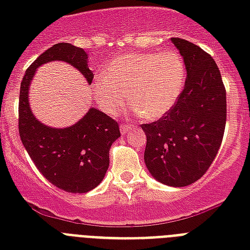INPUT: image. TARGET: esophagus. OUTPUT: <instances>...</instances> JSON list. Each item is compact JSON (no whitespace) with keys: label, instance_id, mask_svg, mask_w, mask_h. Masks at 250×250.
<instances>
[{"label":"esophagus","instance_id":"34e87169","mask_svg":"<svg viewBox=\"0 0 250 250\" xmlns=\"http://www.w3.org/2000/svg\"><path fill=\"white\" fill-rule=\"evenodd\" d=\"M132 128H133V125H121L122 135H125V133L128 132V131H131Z\"/></svg>","mask_w":250,"mask_h":250}]
</instances>
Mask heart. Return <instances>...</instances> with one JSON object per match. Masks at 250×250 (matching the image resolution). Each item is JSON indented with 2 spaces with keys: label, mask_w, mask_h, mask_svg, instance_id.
<instances>
[{
  "label": "heart",
  "mask_w": 250,
  "mask_h": 250,
  "mask_svg": "<svg viewBox=\"0 0 250 250\" xmlns=\"http://www.w3.org/2000/svg\"><path fill=\"white\" fill-rule=\"evenodd\" d=\"M186 75L184 58L175 50L127 53L106 64L92 89L105 113L115 115L129 98L135 113L154 121L166 115L178 102Z\"/></svg>",
  "instance_id": "obj_1"
}]
</instances>
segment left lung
<instances>
[{
	"label": "left lung",
	"instance_id": "1",
	"mask_svg": "<svg viewBox=\"0 0 250 250\" xmlns=\"http://www.w3.org/2000/svg\"><path fill=\"white\" fill-rule=\"evenodd\" d=\"M186 62V85L172 109L143 125L146 133L144 161L158 182L186 187L213 164L225 133L226 89L215 61L200 46L171 39Z\"/></svg>",
	"mask_w": 250,
	"mask_h": 250
}]
</instances>
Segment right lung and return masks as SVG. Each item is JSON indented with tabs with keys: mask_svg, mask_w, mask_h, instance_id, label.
Returning a JSON list of instances; mask_svg holds the SVG:
<instances>
[{
	"mask_svg": "<svg viewBox=\"0 0 250 250\" xmlns=\"http://www.w3.org/2000/svg\"><path fill=\"white\" fill-rule=\"evenodd\" d=\"M64 61L78 68L92 83L84 49L68 42L53 45L25 71L19 94V135L25 150L45 179L70 193H85L102 182L109 168V150L121 136L117 121L90 107L75 125L53 128L35 118L28 104V90L35 72L41 64Z\"/></svg>",
	"mask_w": 250,
	"mask_h": 250,
	"instance_id": "obj_1",
	"label": "right lung"
}]
</instances>
